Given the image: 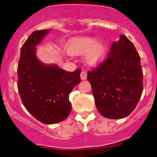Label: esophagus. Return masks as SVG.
Here are the masks:
<instances>
[{"label": "esophagus", "mask_w": 157, "mask_h": 157, "mask_svg": "<svg viewBox=\"0 0 157 157\" xmlns=\"http://www.w3.org/2000/svg\"><path fill=\"white\" fill-rule=\"evenodd\" d=\"M80 78L81 80H86L87 79V73L85 71H82L80 73Z\"/></svg>", "instance_id": "obj_1"}]
</instances>
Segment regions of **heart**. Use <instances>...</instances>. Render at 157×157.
Segmentation results:
<instances>
[{"label": "heart", "instance_id": "1", "mask_svg": "<svg viewBox=\"0 0 157 157\" xmlns=\"http://www.w3.org/2000/svg\"><path fill=\"white\" fill-rule=\"evenodd\" d=\"M71 55H82L86 54L88 64L96 65L101 63L106 56V46L102 42H97L93 38H74L69 41L66 46Z\"/></svg>", "mask_w": 157, "mask_h": 157}]
</instances>
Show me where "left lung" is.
<instances>
[{
	"mask_svg": "<svg viewBox=\"0 0 157 157\" xmlns=\"http://www.w3.org/2000/svg\"><path fill=\"white\" fill-rule=\"evenodd\" d=\"M87 79L103 116L119 119L131 114L143 92L141 58L131 41L121 35L111 44L107 58L88 71Z\"/></svg>",
	"mask_w": 157,
	"mask_h": 157,
	"instance_id": "8db88e82",
	"label": "left lung"
}]
</instances>
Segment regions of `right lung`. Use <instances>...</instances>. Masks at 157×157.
Instances as JSON below:
<instances>
[{
	"label": "right lung",
	"mask_w": 157,
	"mask_h": 157,
	"mask_svg": "<svg viewBox=\"0 0 157 157\" xmlns=\"http://www.w3.org/2000/svg\"><path fill=\"white\" fill-rule=\"evenodd\" d=\"M50 29L31 33L21 47L17 68V87L27 111L39 122L54 124L69 115V95L80 82V70L68 72L55 65L43 64L35 55V46Z\"/></svg>",
	"instance_id": "right-lung-1"
}]
</instances>
